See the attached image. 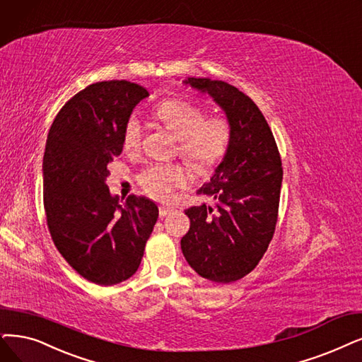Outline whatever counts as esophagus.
Returning a JSON list of instances; mask_svg holds the SVG:
<instances>
[{
  "mask_svg": "<svg viewBox=\"0 0 362 362\" xmlns=\"http://www.w3.org/2000/svg\"><path fill=\"white\" fill-rule=\"evenodd\" d=\"M172 208H168V206H160V208H158V214H160V216H162V218H165V216H168L169 214H172Z\"/></svg>",
  "mask_w": 362,
  "mask_h": 362,
  "instance_id": "esophagus-1",
  "label": "esophagus"
}]
</instances>
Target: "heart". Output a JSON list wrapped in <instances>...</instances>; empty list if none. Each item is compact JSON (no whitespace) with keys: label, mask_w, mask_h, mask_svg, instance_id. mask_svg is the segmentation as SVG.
<instances>
[{"label":"heart","mask_w":362,"mask_h":362,"mask_svg":"<svg viewBox=\"0 0 362 362\" xmlns=\"http://www.w3.org/2000/svg\"><path fill=\"white\" fill-rule=\"evenodd\" d=\"M156 119L178 139V153L197 172H206L218 165L228 151L231 126L226 117H208L205 111L181 99H168L158 104ZM142 139L141 122L132 115L123 129V147L136 150ZM190 181L185 168L173 163H153L142 169L138 182L148 196L168 202L173 192L184 189Z\"/></svg>","instance_id":"1"}]
</instances>
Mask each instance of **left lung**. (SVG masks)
I'll use <instances>...</instances> for the list:
<instances>
[{
	"mask_svg": "<svg viewBox=\"0 0 362 362\" xmlns=\"http://www.w3.org/2000/svg\"><path fill=\"white\" fill-rule=\"evenodd\" d=\"M208 92L231 126V141L211 181L197 194L215 200L185 211L190 230L182 254L196 273L228 284L255 269L274 235L282 185V162L263 112L235 86L220 80L189 78Z\"/></svg>",
	"mask_w": 362,
	"mask_h": 362,
	"instance_id": "1",
	"label": "left lung"
}]
</instances>
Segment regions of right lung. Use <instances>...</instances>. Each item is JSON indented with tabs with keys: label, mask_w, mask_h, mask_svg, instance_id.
<instances>
[{
	"label": "right lung",
	"mask_w": 362,
	"mask_h": 362,
	"mask_svg": "<svg viewBox=\"0 0 362 362\" xmlns=\"http://www.w3.org/2000/svg\"><path fill=\"white\" fill-rule=\"evenodd\" d=\"M147 96L126 80L93 83L61 108L47 135L42 199L52 239L80 276L103 286L138 270L158 218L150 199L131 194L120 205L105 184L124 124Z\"/></svg>",
	"instance_id": "1"
}]
</instances>
